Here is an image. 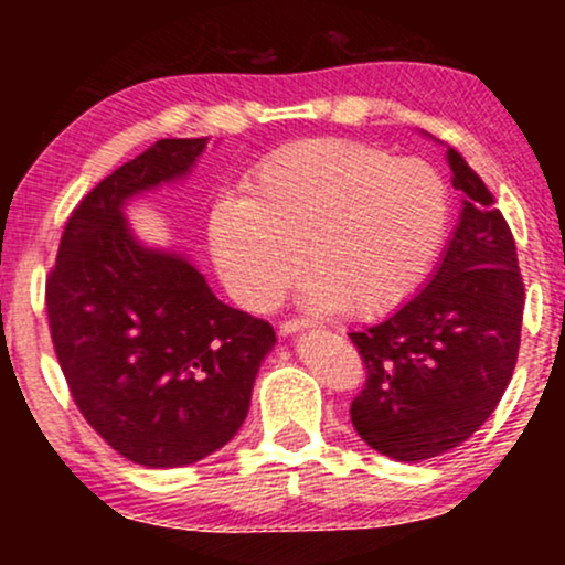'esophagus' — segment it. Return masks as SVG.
Returning <instances> with one entry per match:
<instances>
[{
  "mask_svg": "<svg viewBox=\"0 0 565 565\" xmlns=\"http://www.w3.org/2000/svg\"><path fill=\"white\" fill-rule=\"evenodd\" d=\"M308 327H313V321H308V319H287V321H281V332L284 334H295V332H300V329H308Z\"/></svg>",
  "mask_w": 565,
  "mask_h": 565,
  "instance_id": "obj_1",
  "label": "esophagus"
}]
</instances>
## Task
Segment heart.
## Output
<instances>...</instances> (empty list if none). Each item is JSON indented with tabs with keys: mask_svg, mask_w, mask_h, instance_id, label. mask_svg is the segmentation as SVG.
Returning a JSON list of instances; mask_svg holds the SVG:
<instances>
[{
	"mask_svg": "<svg viewBox=\"0 0 565 565\" xmlns=\"http://www.w3.org/2000/svg\"><path fill=\"white\" fill-rule=\"evenodd\" d=\"M449 217V183L430 161L319 138L270 153L246 180V199L215 201L206 233L225 287L246 308H274L305 260L308 308L372 319L419 289Z\"/></svg>",
	"mask_w": 565,
	"mask_h": 565,
	"instance_id": "b5f03b06",
	"label": "heart"
}]
</instances>
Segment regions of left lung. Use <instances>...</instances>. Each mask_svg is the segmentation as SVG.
I'll return each instance as SVG.
<instances>
[{"instance_id":"1","label":"left lung","mask_w":565,"mask_h":565,"mask_svg":"<svg viewBox=\"0 0 565 565\" xmlns=\"http://www.w3.org/2000/svg\"><path fill=\"white\" fill-rule=\"evenodd\" d=\"M446 159L462 212L444 260L393 316L350 332L366 366L350 419L374 451L398 462L465 444L497 408L521 348L526 289L515 238L462 153L449 148Z\"/></svg>"}]
</instances>
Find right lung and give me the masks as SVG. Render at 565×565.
<instances>
[{
  "label": "right lung",
  "mask_w": 565,
  "mask_h": 565,
  "mask_svg": "<svg viewBox=\"0 0 565 565\" xmlns=\"http://www.w3.org/2000/svg\"><path fill=\"white\" fill-rule=\"evenodd\" d=\"M210 138H167L100 180L71 212L47 276L57 364L93 430L142 468H183L246 419L268 321L212 295L196 265L129 231L132 196L185 178Z\"/></svg>",
  "instance_id": "add662e5"
}]
</instances>
